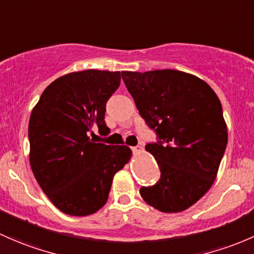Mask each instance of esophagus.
Wrapping results in <instances>:
<instances>
[{
	"label": "esophagus",
	"mask_w": 254,
	"mask_h": 254,
	"mask_svg": "<svg viewBox=\"0 0 254 254\" xmlns=\"http://www.w3.org/2000/svg\"><path fill=\"white\" fill-rule=\"evenodd\" d=\"M130 149H132L133 151H140L143 148H142V145H135V146H132Z\"/></svg>",
	"instance_id": "34e87169"
}]
</instances>
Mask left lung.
<instances>
[{"instance_id": "obj_1", "label": "left lung", "mask_w": 254, "mask_h": 254, "mask_svg": "<svg viewBox=\"0 0 254 254\" xmlns=\"http://www.w3.org/2000/svg\"><path fill=\"white\" fill-rule=\"evenodd\" d=\"M121 74L139 115L159 139L145 149L155 158L160 179L140 188V195L164 213L184 211L214 184L226 149L220 100L204 80L181 70Z\"/></svg>"}]
</instances>
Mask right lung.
Wrapping results in <instances>:
<instances>
[{"mask_svg": "<svg viewBox=\"0 0 254 254\" xmlns=\"http://www.w3.org/2000/svg\"><path fill=\"white\" fill-rule=\"evenodd\" d=\"M121 73L87 69L57 78L44 90L29 120V160L41 190L62 213L94 214L108 202L115 174L129 161L126 145L94 143L108 135L106 103Z\"/></svg>", "mask_w": 254, "mask_h": 254, "instance_id": "obj_1", "label": "right lung"}]
</instances>
